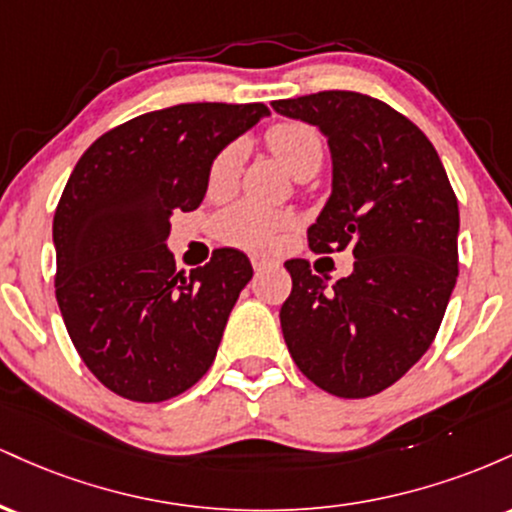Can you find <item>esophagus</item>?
I'll return each mask as SVG.
<instances>
[{
  "mask_svg": "<svg viewBox=\"0 0 512 512\" xmlns=\"http://www.w3.org/2000/svg\"><path fill=\"white\" fill-rule=\"evenodd\" d=\"M272 260H267V257H252V269H255V272H262V269H267V267H272Z\"/></svg>",
  "mask_w": 512,
  "mask_h": 512,
  "instance_id": "obj_1",
  "label": "esophagus"
}]
</instances>
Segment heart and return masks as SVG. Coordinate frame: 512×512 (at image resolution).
<instances>
[{
    "label": "heart",
    "instance_id": "heart-1",
    "mask_svg": "<svg viewBox=\"0 0 512 512\" xmlns=\"http://www.w3.org/2000/svg\"><path fill=\"white\" fill-rule=\"evenodd\" d=\"M264 139H267L272 154L293 175L320 168L325 149H322V139L315 127L303 125V122H276L267 129ZM240 166H243V146L228 144L226 149H221L211 161L207 175L211 195H221V192L231 190L240 175ZM291 223L293 221L289 214L269 211L252 202H238L216 216L214 228L216 236L223 243L245 250L267 252L279 243L281 233L289 231Z\"/></svg>",
    "mask_w": 512,
    "mask_h": 512
}]
</instances>
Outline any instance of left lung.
<instances>
[{
    "label": "left lung",
    "mask_w": 512,
    "mask_h": 512,
    "mask_svg": "<svg viewBox=\"0 0 512 512\" xmlns=\"http://www.w3.org/2000/svg\"><path fill=\"white\" fill-rule=\"evenodd\" d=\"M322 129L332 197L308 228L313 252H354V272L327 286L308 260L284 264L291 296L281 332L308 380L361 399L397 383L436 339L457 281V197L438 151L395 108L356 91L274 101Z\"/></svg>",
    "instance_id": "obj_1"
}]
</instances>
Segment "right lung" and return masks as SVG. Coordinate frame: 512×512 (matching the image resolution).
<instances>
[{
  "label": "right lung",
  "mask_w": 512,
  "mask_h": 512,
  "mask_svg": "<svg viewBox=\"0 0 512 512\" xmlns=\"http://www.w3.org/2000/svg\"><path fill=\"white\" fill-rule=\"evenodd\" d=\"M264 103H182L122 122L79 158L55 209V296L81 361L132 402L178 397L211 368L252 264L221 248L175 269L170 214L207 195L216 154Z\"/></svg>",
  "instance_id": "obj_1"
}]
</instances>
